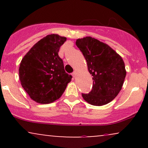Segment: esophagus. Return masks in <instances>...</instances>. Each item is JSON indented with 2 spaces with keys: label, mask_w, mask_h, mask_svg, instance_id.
<instances>
[{
  "label": "esophagus",
  "mask_w": 148,
  "mask_h": 148,
  "mask_svg": "<svg viewBox=\"0 0 148 148\" xmlns=\"http://www.w3.org/2000/svg\"><path fill=\"white\" fill-rule=\"evenodd\" d=\"M72 76H73V77H76V72H73L72 73Z\"/></svg>",
  "instance_id": "esophagus-1"
}]
</instances>
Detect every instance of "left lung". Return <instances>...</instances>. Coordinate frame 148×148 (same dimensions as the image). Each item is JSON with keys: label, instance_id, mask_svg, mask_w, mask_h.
<instances>
[{"label": "left lung", "instance_id": "1", "mask_svg": "<svg viewBox=\"0 0 148 148\" xmlns=\"http://www.w3.org/2000/svg\"><path fill=\"white\" fill-rule=\"evenodd\" d=\"M76 45L84 54L93 80L91 92L82 94L84 99L98 106L111 102L121 90L126 76L122 57L107 44L94 37L78 39Z\"/></svg>", "mask_w": 148, "mask_h": 148}]
</instances>
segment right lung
<instances>
[{"instance_id":"obj_1","label":"right lung","mask_w":148,"mask_h":148,"mask_svg":"<svg viewBox=\"0 0 148 148\" xmlns=\"http://www.w3.org/2000/svg\"><path fill=\"white\" fill-rule=\"evenodd\" d=\"M66 40L57 34L47 35L22 58L18 69L21 84L35 102L47 104L58 99L72 80L58 56Z\"/></svg>"}]
</instances>
